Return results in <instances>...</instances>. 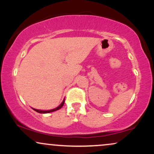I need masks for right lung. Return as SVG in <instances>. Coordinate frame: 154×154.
<instances>
[{
  "mask_svg": "<svg viewBox=\"0 0 154 154\" xmlns=\"http://www.w3.org/2000/svg\"><path fill=\"white\" fill-rule=\"evenodd\" d=\"M64 101H65V99H63L62 103L60 104L59 106L55 108V109H51V110L42 111V110H38V109H33V110H35V111H37V112H38V113H40V114H47V113H51V112H53V111H57V110H59V109H61V108L63 106V104H64Z\"/></svg>",
  "mask_w": 154,
  "mask_h": 154,
  "instance_id": "add662e5",
  "label": "right lung"
}]
</instances>
